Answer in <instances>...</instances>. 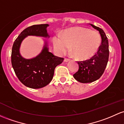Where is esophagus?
Masks as SVG:
<instances>
[{
    "instance_id": "34e87169",
    "label": "esophagus",
    "mask_w": 124,
    "mask_h": 124,
    "mask_svg": "<svg viewBox=\"0 0 124 124\" xmlns=\"http://www.w3.org/2000/svg\"><path fill=\"white\" fill-rule=\"evenodd\" d=\"M69 61H70V60H69V59H64V62H69Z\"/></svg>"
}]
</instances>
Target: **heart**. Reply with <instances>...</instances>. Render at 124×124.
Masks as SVG:
<instances>
[{"mask_svg": "<svg viewBox=\"0 0 124 124\" xmlns=\"http://www.w3.org/2000/svg\"><path fill=\"white\" fill-rule=\"evenodd\" d=\"M55 52L65 55L71 46L73 55L78 59H88L93 56L101 44L100 34L82 27H73L65 31L62 35L57 34L52 38Z\"/></svg>", "mask_w": 124, "mask_h": 124, "instance_id": "obj_1", "label": "heart"}]
</instances>
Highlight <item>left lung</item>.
<instances>
[{"label": "left lung", "instance_id": "left-lung-1", "mask_svg": "<svg viewBox=\"0 0 124 124\" xmlns=\"http://www.w3.org/2000/svg\"><path fill=\"white\" fill-rule=\"evenodd\" d=\"M89 24L99 31L102 42L97 52L92 58L78 62V71L73 76L77 81L81 83H91L100 79L107 67L109 58L108 40L104 31L93 24Z\"/></svg>", "mask_w": 124, "mask_h": 124}]
</instances>
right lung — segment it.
Returning <instances> with one entry per match:
<instances>
[{
	"mask_svg": "<svg viewBox=\"0 0 124 124\" xmlns=\"http://www.w3.org/2000/svg\"><path fill=\"white\" fill-rule=\"evenodd\" d=\"M49 26L48 24H35L26 28L16 38L12 46L11 62L15 72L24 85L33 89L48 85L52 80L55 68L63 61V58L49 51L47 42L45 39L43 49L36 56L26 59L20 54V45L27 36L50 38L47 32Z\"/></svg>",
	"mask_w": 124,
	"mask_h": 124,
	"instance_id": "1",
	"label": "right lung"
}]
</instances>
